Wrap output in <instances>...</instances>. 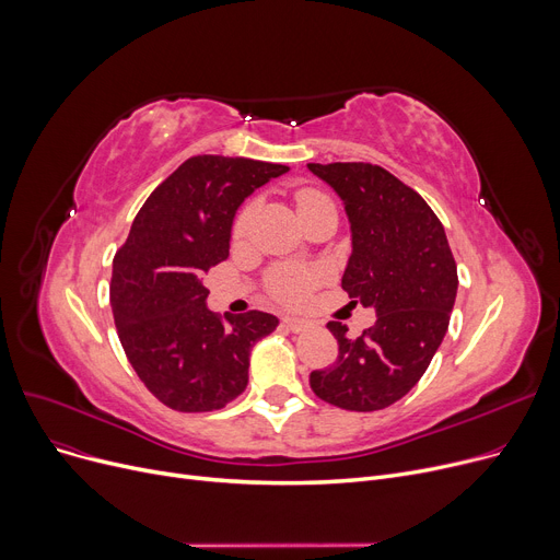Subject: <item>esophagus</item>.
I'll use <instances>...</instances> for the list:
<instances>
[{"label":"esophagus","mask_w":560,"mask_h":560,"mask_svg":"<svg viewBox=\"0 0 560 560\" xmlns=\"http://www.w3.org/2000/svg\"><path fill=\"white\" fill-rule=\"evenodd\" d=\"M282 323L291 332H307L312 327V323L307 318H295V316H287V318H282Z\"/></svg>","instance_id":"1"}]
</instances>
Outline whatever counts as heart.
Masks as SVG:
<instances>
[{"instance_id": "1", "label": "heart", "mask_w": 560, "mask_h": 560, "mask_svg": "<svg viewBox=\"0 0 560 560\" xmlns=\"http://www.w3.org/2000/svg\"><path fill=\"white\" fill-rule=\"evenodd\" d=\"M320 201H327L320 191L314 189H303L299 194V210H307ZM253 206H244L242 212L237 214L233 223V235L235 240H242L248 233V223H250ZM320 280V271L314 269H301V267H282L271 273L269 278V291L273 299L282 305H299L307 299V293L316 287Z\"/></svg>"}]
</instances>
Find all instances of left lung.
I'll use <instances>...</instances> for the list:
<instances>
[{
    "label": "left lung",
    "instance_id": "obj_1",
    "mask_svg": "<svg viewBox=\"0 0 560 560\" xmlns=\"http://www.w3.org/2000/svg\"><path fill=\"white\" fill-rule=\"evenodd\" d=\"M307 170L337 191L350 221L341 287L377 314L359 337L327 323L339 357L314 371L310 386L335 407L377 411L405 398L436 354L456 299V261L432 208L377 164L310 162Z\"/></svg>",
    "mask_w": 560,
    "mask_h": 560
}]
</instances>
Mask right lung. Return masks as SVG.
<instances>
[{
    "label": "right lung",
    "instance_id": "right-lung-1",
    "mask_svg": "<svg viewBox=\"0 0 560 560\" xmlns=\"http://www.w3.org/2000/svg\"><path fill=\"white\" fill-rule=\"evenodd\" d=\"M287 164L194 155L158 185L113 259L110 305L124 352L174 411H214L242 396L250 350L278 327L267 312L217 316L206 273L228 257L248 196Z\"/></svg>",
    "mask_w": 560,
    "mask_h": 560
}]
</instances>
